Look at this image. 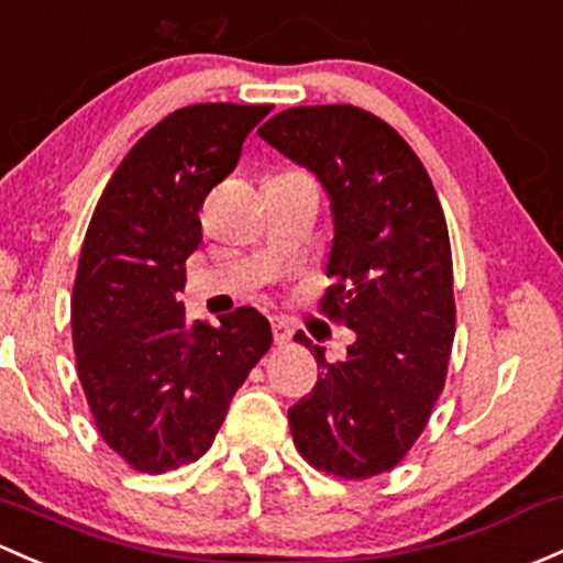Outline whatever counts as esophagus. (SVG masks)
<instances>
[{
  "instance_id": "esophagus-1",
  "label": "esophagus",
  "mask_w": 563,
  "mask_h": 563,
  "mask_svg": "<svg viewBox=\"0 0 563 563\" xmlns=\"http://www.w3.org/2000/svg\"><path fill=\"white\" fill-rule=\"evenodd\" d=\"M272 336H275L277 345H286V342H291L294 327L288 321H283V318H275V321H272Z\"/></svg>"
}]
</instances>
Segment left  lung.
<instances>
[{"label":"left lung","instance_id":"left-lung-1","mask_svg":"<svg viewBox=\"0 0 563 563\" xmlns=\"http://www.w3.org/2000/svg\"><path fill=\"white\" fill-rule=\"evenodd\" d=\"M258 137L327 191L334 240L323 310L356 334L336 364L316 345L318 383L288 410L294 442L316 470L380 475L421 437L445 386L455 305L440 199L412 147L353 104L288 108ZM294 340L310 347L301 331Z\"/></svg>","mask_w":563,"mask_h":563}]
</instances>
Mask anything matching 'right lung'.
<instances>
[{
	"mask_svg": "<svg viewBox=\"0 0 563 563\" xmlns=\"http://www.w3.org/2000/svg\"><path fill=\"white\" fill-rule=\"evenodd\" d=\"M269 110H175L126 153L88 223L73 288L78 375L102 440L147 475L207 453L272 345L269 321L253 307L207 327L177 301L186 258L202 242L207 194L234 173L242 142Z\"/></svg>",
	"mask_w": 563,
	"mask_h": 563,
	"instance_id": "right-lung-1",
	"label": "right lung"
}]
</instances>
